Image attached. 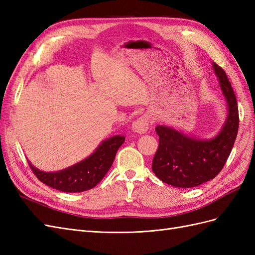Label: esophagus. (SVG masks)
Returning <instances> with one entry per match:
<instances>
[{
    "instance_id": "obj_1",
    "label": "esophagus",
    "mask_w": 255,
    "mask_h": 255,
    "mask_svg": "<svg viewBox=\"0 0 255 255\" xmlns=\"http://www.w3.org/2000/svg\"><path fill=\"white\" fill-rule=\"evenodd\" d=\"M150 127V116L142 115L132 123V130L137 134H143L149 129Z\"/></svg>"
}]
</instances>
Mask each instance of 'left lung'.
Returning a JSON list of instances; mask_svg holds the SVG:
<instances>
[{
	"instance_id": "8db88e82",
	"label": "left lung",
	"mask_w": 255,
	"mask_h": 255,
	"mask_svg": "<svg viewBox=\"0 0 255 255\" xmlns=\"http://www.w3.org/2000/svg\"><path fill=\"white\" fill-rule=\"evenodd\" d=\"M216 76L227 101V118L217 135L201 139L169 126H157L158 148L152 170L171 186L191 188L213 180L225 166L238 132V106L226 72L213 63Z\"/></svg>"
}]
</instances>
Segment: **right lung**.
Instances as JSON below:
<instances>
[{"mask_svg": "<svg viewBox=\"0 0 255 255\" xmlns=\"http://www.w3.org/2000/svg\"><path fill=\"white\" fill-rule=\"evenodd\" d=\"M125 140L126 137L121 135L107 138L88 157L59 171H42L27 160L37 179L43 184L64 192H82L94 188L102 181Z\"/></svg>", "mask_w": 255, "mask_h": 255, "instance_id": "add662e5", "label": "right lung"}]
</instances>
